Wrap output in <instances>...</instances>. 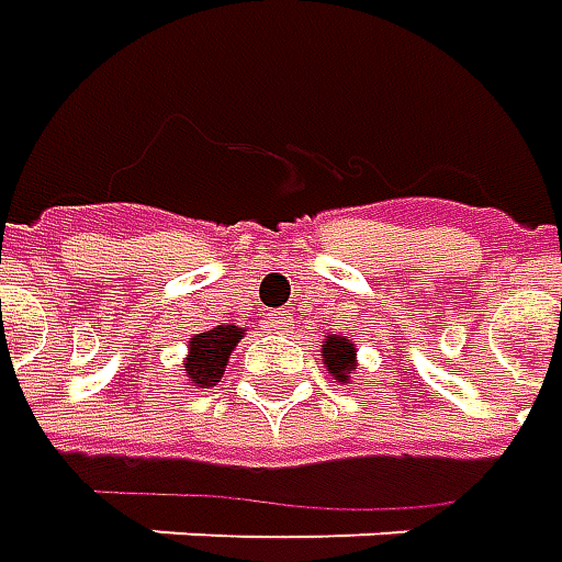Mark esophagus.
Returning <instances> with one entry per match:
<instances>
[{"mask_svg":"<svg viewBox=\"0 0 562 562\" xmlns=\"http://www.w3.org/2000/svg\"><path fill=\"white\" fill-rule=\"evenodd\" d=\"M292 326V313L289 311H273L267 316V329L270 331H289Z\"/></svg>","mask_w":562,"mask_h":562,"instance_id":"1","label":"esophagus"}]
</instances>
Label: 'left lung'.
Returning a JSON list of instances; mask_svg holds the SVG:
<instances>
[{
  "mask_svg": "<svg viewBox=\"0 0 562 562\" xmlns=\"http://www.w3.org/2000/svg\"><path fill=\"white\" fill-rule=\"evenodd\" d=\"M319 357L326 362L329 375L335 378V381H341V384H347L350 375L357 372V345L347 341L345 335H326V338H323Z\"/></svg>",
  "mask_w": 562,
  "mask_h": 562,
  "instance_id": "obj_1",
  "label": "left lung"
}]
</instances>
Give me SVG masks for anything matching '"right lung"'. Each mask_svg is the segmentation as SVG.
<instances>
[{"label": "right lung", "mask_w": 562, "mask_h": 562, "mask_svg": "<svg viewBox=\"0 0 562 562\" xmlns=\"http://www.w3.org/2000/svg\"><path fill=\"white\" fill-rule=\"evenodd\" d=\"M243 335H246V329H239V326H215V329L193 335L190 345H187L184 360V372L190 378V384L193 387H212L217 378L224 375L233 347L239 345Z\"/></svg>", "instance_id": "right-lung-1"}]
</instances>
